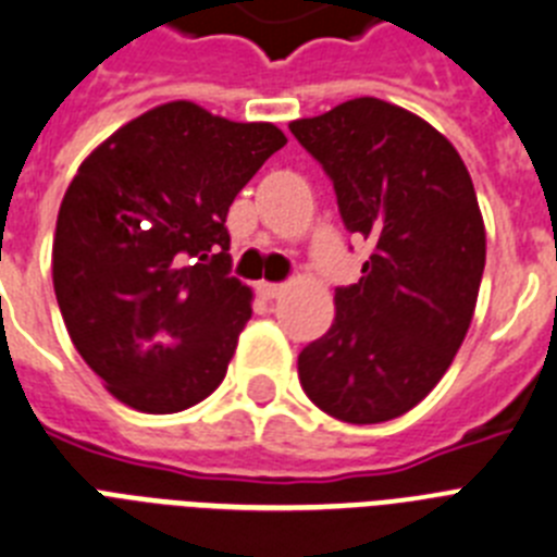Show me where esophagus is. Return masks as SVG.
Wrapping results in <instances>:
<instances>
[{
	"label": "esophagus",
	"mask_w": 557,
	"mask_h": 557,
	"mask_svg": "<svg viewBox=\"0 0 557 557\" xmlns=\"http://www.w3.org/2000/svg\"><path fill=\"white\" fill-rule=\"evenodd\" d=\"M259 293L264 298H278L284 293V284H273V282H261Z\"/></svg>",
	"instance_id": "1"
}]
</instances>
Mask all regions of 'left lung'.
Here are the masks:
<instances>
[{
  "instance_id": "8db88e82",
  "label": "left lung",
  "mask_w": 557,
  "mask_h": 557,
  "mask_svg": "<svg viewBox=\"0 0 557 557\" xmlns=\"http://www.w3.org/2000/svg\"><path fill=\"white\" fill-rule=\"evenodd\" d=\"M330 174L346 231L374 242L360 282L335 289V321L298 355L312 403L374 425L422 403L476 310L484 220L454 143L380 98L289 123Z\"/></svg>"
}]
</instances>
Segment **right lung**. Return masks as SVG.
<instances>
[{"label":"right lung","mask_w":557,"mask_h":557,"mask_svg":"<svg viewBox=\"0 0 557 557\" xmlns=\"http://www.w3.org/2000/svg\"><path fill=\"white\" fill-rule=\"evenodd\" d=\"M287 137L171 101L109 135L66 188L52 287L112 397L174 414L225 380L253 293L231 275L227 208Z\"/></svg>","instance_id":"add662e5"}]
</instances>
